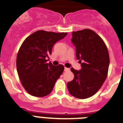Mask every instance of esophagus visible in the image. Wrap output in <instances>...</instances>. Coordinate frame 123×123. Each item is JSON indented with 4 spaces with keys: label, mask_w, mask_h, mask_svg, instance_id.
<instances>
[{
    "label": "esophagus",
    "mask_w": 123,
    "mask_h": 123,
    "mask_svg": "<svg viewBox=\"0 0 123 123\" xmlns=\"http://www.w3.org/2000/svg\"><path fill=\"white\" fill-rule=\"evenodd\" d=\"M68 70H69V68H64V71H68Z\"/></svg>",
    "instance_id": "34e87169"
}]
</instances>
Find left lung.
Segmentation results:
<instances>
[{"label": "left lung", "mask_w": 123, "mask_h": 123, "mask_svg": "<svg viewBox=\"0 0 123 123\" xmlns=\"http://www.w3.org/2000/svg\"><path fill=\"white\" fill-rule=\"evenodd\" d=\"M72 35L71 41L76 47V57L82 69H70L74 78L67 87L74 97L87 98L98 91L106 80L110 64L108 51L103 39L92 30L73 31Z\"/></svg>", "instance_id": "1"}]
</instances>
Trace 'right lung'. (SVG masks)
Wrapping results in <instances>:
<instances>
[{
	"mask_svg": "<svg viewBox=\"0 0 123 123\" xmlns=\"http://www.w3.org/2000/svg\"><path fill=\"white\" fill-rule=\"evenodd\" d=\"M68 33L39 30L25 39L17 57V70L23 88L31 95L43 97L52 92L64 67L47 63L54 43Z\"/></svg>",
	"mask_w": 123,
	"mask_h": 123,
	"instance_id": "add662e5",
	"label": "right lung"
}]
</instances>
